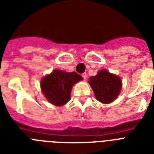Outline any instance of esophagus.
<instances>
[{"instance_id":"34e87169","label":"esophagus","mask_w":154,"mask_h":154,"mask_svg":"<svg viewBox=\"0 0 154 154\" xmlns=\"http://www.w3.org/2000/svg\"><path fill=\"white\" fill-rule=\"evenodd\" d=\"M81 76H82V77L84 78V80H86V78H87V76H88V75H87V73H84L83 74L81 75Z\"/></svg>"}]
</instances>
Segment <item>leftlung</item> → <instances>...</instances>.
<instances>
[{"label": "left lung", "mask_w": 154, "mask_h": 154, "mask_svg": "<svg viewBox=\"0 0 154 154\" xmlns=\"http://www.w3.org/2000/svg\"><path fill=\"white\" fill-rule=\"evenodd\" d=\"M88 83L94 92L97 100L103 103L113 102L122 88L120 77L103 69L94 77L89 78Z\"/></svg>", "instance_id": "obj_1"}]
</instances>
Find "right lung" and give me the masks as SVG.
Here are the masks:
<instances>
[{
  "label": "right lung",
  "instance_id": "right-lung-1",
  "mask_svg": "<svg viewBox=\"0 0 154 154\" xmlns=\"http://www.w3.org/2000/svg\"><path fill=\"white\" fill-rule=\"evenodd\" d=\"M82 80L83 77L76 72L67 73L55 69L42 78L41 89L50 103L56 106H62L69 100L73 85Z\"/></svg>",
  "mask_w": 154,
  "mask_h": 154
}]
</instances>
